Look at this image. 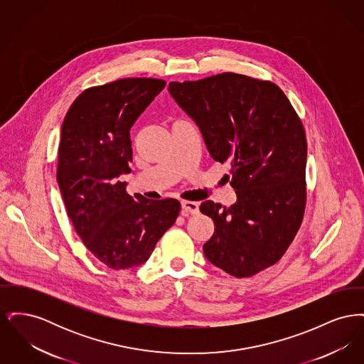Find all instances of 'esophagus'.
<instances>
[{"mask_svg":"<svg viewBox=\"0 0 364 364\" xmlns=\"http://www.w3.org/2000/svg\"><path fill=\"white\" fill-rule=\"evenodd\" d=\"M181 213L186 217L190 215V214H198L199 213V205L196 202L184 200V202H181Z\"/></svg>","mask_w":364,"mask_h":364,"instance_id":"34e87169","label":"esophagus"}]
</instances>
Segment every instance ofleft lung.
I'll list each match as a JSON object with an SVG mask.
<instances>
[{
    "label": "left lung",
    "instance_id": "8db88e82",
    "mask_svg": "<svg viewBox=\"0 0 364 364\" xmlns=\"http://www.w3.org/2000/svg\"><path fill=\"white\" fill-rule=\"evenodd\" d=\"M168 91L196 124L208 154L229 162L230 208L206 200L214 221L203 244L210 263L250 277L285 254L306 206L307 141L287 95L272 82L226 72L198 82H171Z\"/></svg>",
    "mask_w": 364,
    "mask_h": 364
}]
</instances>
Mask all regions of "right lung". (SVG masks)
I'll return each mask as SVG.
<instances>
[{"label": "right lung", "mask_w": 364, "mask_h": 364, "mask_svg": "<svg viewBox=\"0 0 364 364\" xmlns=\"http://www.w3.org/2000/svg\"><path fill=\"white\" fill-rule=\"evenodd\" d=\"M158 79H120L83 91L61 127L57 183L68 217L90 252L107 267L143 264L173 225L180 203L127 193L129 131L165 87Z\"/></svg>", "instance_id": "1"}]
</instances>
